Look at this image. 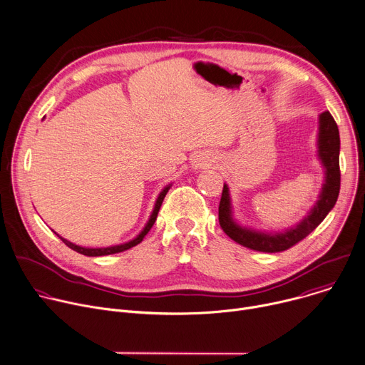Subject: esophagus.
Wrapping results in <instances>:
<instances>
[{
  "instance_id": "34e87169",
  "label": "esophagus",
  "mask_w": 365,
  "mask_h": 365,
  "mask_svg": "<svg viewBox=\"0 0 365 365\" xmlns=\"http://www.w3.org/2000/svg\"><path fill=\"white\" fill-rule=\"evenodd\" d=\"M206 165H210V159H207V158H199V159L195 162V168H196V169H202V168H205Z\"/></svg>"
}]
</instances>
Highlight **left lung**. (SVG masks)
<instances>
[{"label": "left lung", "instance_id": "left-lung-1", "mask_svg": "<svg viewBox=\"0 0 365 365\" xmlns=\"http://www.w3.org/2000/svg\"><path fill=\"white\" fill-rule=\"evenodd\" d=\"M339 131L335 120L329 111L319 115V133H318V159L325 170V182L319 193L318 202L309 211V214L294 227H290L280 232L257 231L248 227L240 225L234 220L232 203L230 196V187L224 183L222 196L220 202V225L224 232L235 242L255 251L262 252H279L284 251L314 231L331 212L336 203L341 186L339 172Z\"/></svg>", "mask_w": 365, "mask_h": 365}]
</instances>
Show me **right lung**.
Returning <instances> with one entry per match:
<instances>
[{
	"instance_id": "1",
	"label": "right lung",
	"mask_w": 365,
	"mask_h": 365,
	"mask_svg": "<svg viewBox=\"0 0 365 365\" xmlns=\"http://www.w3.org/2000/svg\"><path fill=\"white\" fill-rule=\"evenodd\" d=\"M170 186H172V185H168V186H166V187L159 193L158 199H155V203H154V207H153V212H151V215H150V218H148V221H147L145 227L143 228V231H141L135 238H133V240H131V241H128V242L118 244V245H111V247H102V248H89V247H81V245H76V244H73V242H71V241H68V240L62 238L59 234H58V237H59V238H61V240H62V241H63L69 248H72L73 251H76V252H79V254H83V255H88V257L110 255V254H115V252L125 251V250H128V248H131V247H134V245L140 244V242L143 241V238L147 235V232L151 230L153 224L155 222V218H158V214H159V210H160V206H162V203H163V199H165L166 193L169 192Z\"/></svg>"
}]
</instances>
